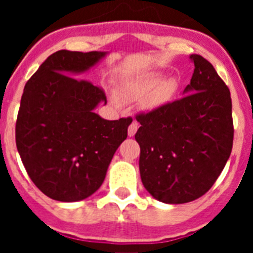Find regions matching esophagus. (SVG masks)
<instances>
[{
	"instance_id": "obj_1",
	"label": "esophagus",
	"mask_w": 253,
	"mask_h": 253,
	"mask_svg": "<svg viewBox=\"0 0 253 253\" xmlns=\"http://www.w3.org/2000/svg\"><path fill=\"white\" fill-rule=\"evenodd\" d=\"M137 130H138V124L135 122H133L130 125H129V128H128L129 137H134L135 133H137Z\"/></svg>"
}]
</instances>
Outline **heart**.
<instances>
[{
    "instance_id": "obj_1",
    "label": "heart",
    "mask_w": 253,
    "mask_h": 253,
    "mask_svg": "<svg viewBox=\"0 0 253 253\" xmlns=\"http://www.w3.org/2000/svg\"><path fill=\"white\" fill-rule=\"evenodd\" d=\"M177 88L178 84L176 80H172V78L166 80L165 73L156 71V72H149L142 77L125 82L124 86L122 87V92L125 97L133 99V97L144 96L154 90L151 104L160 105L171 99Z\"/></svg>"
}]
</instances>
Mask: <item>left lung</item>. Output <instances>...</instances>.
Returning a JSON list of instances; mask_svg holds the SVG:
<instances>
[{"label": "left lung", "mask_w": 253, "mask_h": 253, "mask_svg": "<svg viewBox=\"0 0 253 253\" xmlns=\"http://www.w3.org/2000/svg\"><path fill=\"white\" fill-rule=\"evenodd\" d=\"M190 59L195 69L184 97L137 115L140 178L154 199L167 204L208 193L233 146L229 88L205 58Z\"/></svg>", "instance_id": "left-lung-1"}]
</instances>
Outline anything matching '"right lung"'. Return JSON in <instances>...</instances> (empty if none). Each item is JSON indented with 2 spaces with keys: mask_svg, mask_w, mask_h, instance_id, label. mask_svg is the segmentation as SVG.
Segmentation results:
<instances>
[{
  "mask_svg": "<svg viewBox=\"0 0 253 253\" xmlns=\"http://www.w3.org/2000/svg\"><path fill=\"white\" fill-rule=\"evenodd\" d=\"M104 51L58 50L26 82L16 120V147L35 186L58 202H80L102 185L130 118L95 113L104 90L72 77L99 63Z\"/></svg>",
  "mask_w": 253,
  "mask_h": 253,
  "instance_id": "right-lung-1",
  "label": "right lung"
}]
</instances>
